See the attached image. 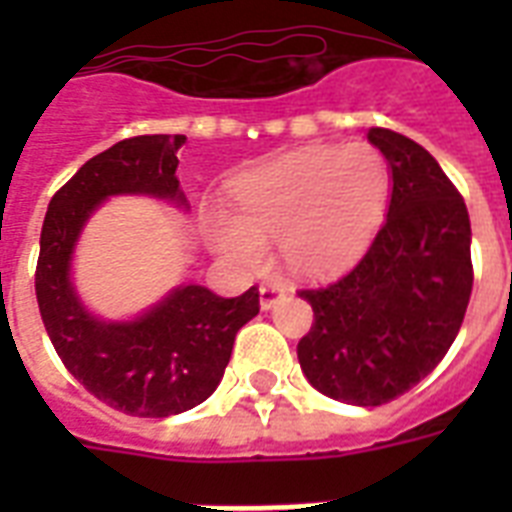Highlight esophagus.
Masks as SVG:
<instances>
[{
	"label": "esophagus",
	"instance_id": "esophagus-1",
	"mask_svg": "<svg viewBox=\"0 0 512 512\" xmlns=\"http://www.w3.org/2000/svg\"><path fill=\"white\" fill-rule=\"evenodd\" d=\"M284 295H287V287L279 284V281L263 284V287H260V308H263V311H271V308H276V303H279Z\"/></svg>",
	"mask_w": 512,
	"mask_h": 512
}]
</instances>
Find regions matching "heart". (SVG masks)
<instances>
[{
  "label": "heart",
  "instance_id": "b5f03b06",
  "mask_svg": "<svg viewBox=\"0 0 512 512\" xmlns=\"http://www.w3.org/2000/svg\"><path fill=\"white\" fill-rule=\"evenodd\" d=\"M388 193V164L372 146L303 148L233 177V209L209 201L201 225L241 271H257L268 260V241H279L292 271L321 276L369 244Z\"/></svg>",
  "mask_w": 512,
  "mask_h": 512
}]
</instances>
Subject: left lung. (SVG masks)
Segmentation results:
<instances>
[{"label":"left lung","instance_id":"8db88e82","mask_svg":"<svg viewBox=\"0 0 512 512\" xmlns=\"http://www.w3.org/2000/svg\"><path fill=\"white\" fill-rule=\"evenodd\" d=\"M366 138L388 162V217L348 273L300 292L316 321L297 358L324 396L380 406L428 377L452 348L473 265L468 207L436 159L393 130L372 127Z\"/></svg>","mask_w":512,"mask_h":512}]
</instances>
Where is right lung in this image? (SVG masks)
I'll list each match as a JSON object with an SVG mask.
<instances>
[{
	"label": "right lung",
	"instance_id": "right-lung-1",
	"mask_svg": "<svg viewBox=\"0 0 512 512\" xmlns=\"http://www.w3.org/2000/svg\"><path fill=\"white\" fill-rule=\"evenodd\" d=\"M185 135H140L82 164L52 196L36 263V303L66 369L119 412L170 417L207 401L223 380L233 340L260 313L257 289L220 297L177 284L132 319H103L74 284V252L84 225L114 196H148L188 212L177 180Z\"/></svg>",
	"mask_w": 512,
	"mask_h": 512
}]
</instances>
